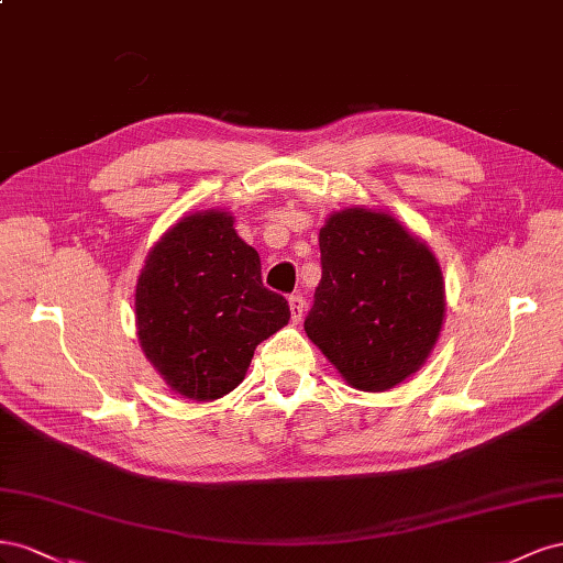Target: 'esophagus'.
Wrapping results in <instances>:
<instances>
[{
	"label": "esophagus",
	"mask_w": 563,
	"mask_h": 563,
	"mask_svg": "<svg viewBox=\"0 0 563 563\" xmlns=\"http://www.w3.org/2000/svg\"><path fill=\"white\" fill-rule=\"evenodd\" d=\"M303 313H307V299L301 295H292L290 297V318H292V325H299Z\"/></svg>",
	"instance_id": "1"
}]
</instances>
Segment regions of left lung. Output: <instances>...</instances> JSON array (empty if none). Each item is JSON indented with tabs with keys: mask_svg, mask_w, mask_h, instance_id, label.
Wrapping results in <instances>:
<instances>
[{
	"mask_svg": "<svg viewBox=\"0 0 563 563\" xmlns=\"http://www.w3.org/2000/svg\"><path fill=\"white\" fill-rule=\"evenodd\" d=\"M320 278L303 320L309 340L361 391H387L437 344L445 290L437 256L384 212L351 207L318 235Z\"/></svg>",
	"mask_w": 563,
	"mask_h": 563,
	"instance_id": "1",
	"label": "left lung"
}]
</instances>
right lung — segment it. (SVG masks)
<instances>
[{
  "label": "right lung",
  "instance_id": "1",
  "mask_svg": "<svg viewBox=\"0 0 563 563\" xmlns=\"http://www.w3.org/2000/svg\"><path fill=\"white\" fill-rule=\"evenodd\" d=\"M290 320L229 212L184 217L157 240L136 283V330L167 387L214 400L245 379L256 344Z\"/></svg>",
  "mask_w": 563,
  "mask_h": 563
}]
</instances>
